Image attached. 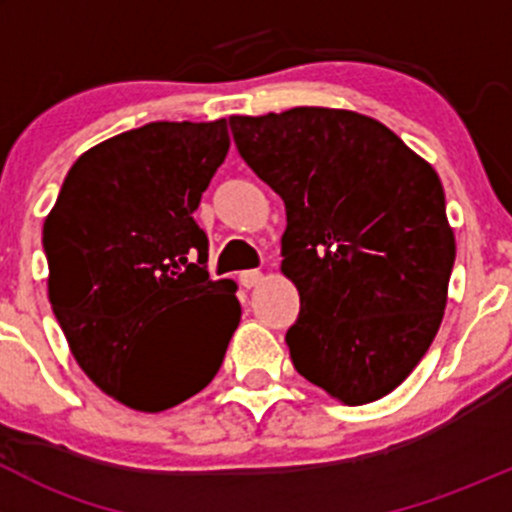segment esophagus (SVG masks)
<instances>
[{
  "label": "esophagus",
  "instance_id": "obj_1",
  "mask_svg": "<svg viewBox=\"0 0 512 512\" xmlns=\"http://www.w3.org/2000/svg\"><path fill=\"white\" fill-rule=\"evenodd\" d=\"M262 280H265V275H262L260 270H245V272H240V285L247 287V289L257 287Z\"/></svg>",
  "mask_w": 512,
  "mask_h": 512
}]
</instances>
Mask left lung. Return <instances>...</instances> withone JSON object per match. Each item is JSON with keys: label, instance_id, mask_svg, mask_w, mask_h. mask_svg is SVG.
Returning a JSON list of instances; mask_svg holds the SVG:
<instances>
[{"label": "left lung", "instance_id": "1", "mask_svg": "<svg viewBox=\"0 0 512 512\" xmlns=\"http://www.w3.org/2000/svg\"><path fill=\"white\" fill-rule=\"evenodd\" d=\"M245 163L285 200L282 275L302 302L292 364L347 406L391 394L443 322L456 235L428 160L347 108L230 116Z\"/></svg>", "mask_w": 512, "mask_h": 512}]
</instances>
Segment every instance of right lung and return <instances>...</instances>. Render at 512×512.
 I'll return each instance as SVG.
<instances>
[{
	"instance_id": "1",
	"label": "right lung",
	"mask_w": 512,
	"mask_h": 512,
	"mask_svg": "<svg viewBox=\"0 0 512 512\" xmlns=\"http://www.w3.org/2000/svg\"><path fill=\"white\" fill-rule=\"evenodd\" d=\"M227 148L225 118L118 133L81 153L44 220L49 302L71 354L133 411L203 391L240 324L237 285L210 280L193 218Z\"/></svg>"
}]
</instances>
